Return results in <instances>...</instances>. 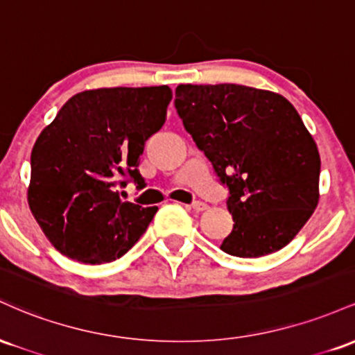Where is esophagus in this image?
<instances>
[{"label": "esophagus", "instance_id": "34e87169", "mask_svg": "<svg viewBox=\"0 0 355 355\" xmlns=\"http://www.w3.org/2000/svg\"><path fill=\"white\" fill-rule=\"evenodd\" d=\"M190 209H193L195 211H203V210H207L209 209V205H207L205 202H200V200H197V202H193L190 205Z\"/></svg>", "mask_w": 355, "mask_h": 355}]
</instances>
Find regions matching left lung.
<instances>
[{"mask_svg": "<svg viewBox=\"0 0 355 355\" xmlns=\"http://www.w3.org/2000/svg\"><path fill=\"white\" fill-rule=\"evenodd\" d=\"M175 108L229 189V255L280 250L319 203L320 157L302 118L282 95L243 85H178Z\"/></svg>", "mask_w": 355, "mask_h": 355, "instance_id": "8db88e82", "label": "left lung"}]
</instances>
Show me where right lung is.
Instances as JSON below:
<instances>
[{
    "label": "right lung",
    "instance_id": "obj_1",
    "mask_svg": "<svg viewBox=\"0 0 355 355\" xmlns=\"http://www.w3.org/2000/svg\"><path fill=\"white\" fill-rule=\"evenodd\" d=\"M170 100L166 85L88 89L71 96L40 133L28 203L60 254L112 262L144 235L158 209L123 202L115 189L128 180L145 187L140 157L164 126Z\"/></svg>",
    "mask_w": 355,
    "mask_h": 355
}]
</instances>
